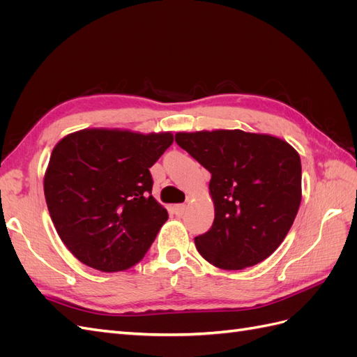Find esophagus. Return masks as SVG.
I'll return each instance as SVG.
<instances>
[{"label": "esophagus", "instance_id": "34e87169", "mask_svg": "<svg viewBox=\"0 0 357 357\" xmlns=\"http://www.w3.org/2000/svg\"><path fill=\"white\" fill-rule=\"evenodd\" d=\"M174 211H176L177 215H183V214H185V211H186V205L185 204H177Z\"/></svg>", "mask_w": 357, "mask_h": 357}]
</instances>
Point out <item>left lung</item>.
<instances>
[{
  "label": "left lung",
  "instance_id": "left-lung-1",
  "mask_svg": "<svg viewBox=\"0 0 357 357\" xmlns=\"http://www.w3.org/2000/svg\"><path fill=\"white\" fill-rule=\"evenodd\" d=\"M176 143L210 171L211 228L195 236L199 255L222 269L271 256L301 204V158L277 137L240 129L178 132Z\"/></svg>",
  "mask_w": 357,
  "mask_h": 357
}]
</instances>
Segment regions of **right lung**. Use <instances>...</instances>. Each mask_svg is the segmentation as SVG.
Here are the masks:
<instances>
[{"mask_svg": "<svg viewBox=\"0 0 357 357\" xmlns=\"http://www.w3.org/2000/svg\"><path fill=\"white\" fill-rule=\"evenodd\" d=\"M174 138L83 129L55 146L45 176L47 208L62 243L104 273L138 264L168 219L152 197L150 167Z\"/></svg>", "mask_w": 357, "mask_h": 357, "instance_id": "obj_1", "label": "right lung"}]
</instances>
